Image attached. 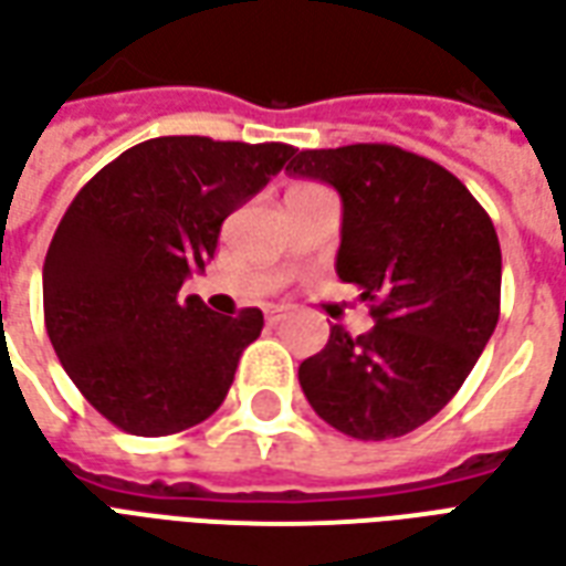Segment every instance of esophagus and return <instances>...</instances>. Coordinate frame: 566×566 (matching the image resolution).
<instances>
[{"label": "esophagus", "mask_w": 566, "mask_h": 566, "mask_svg": "<svg viewBox=\"0 0 566 566\" xmlns=\"http://www.w3.org/2000/svg\"><path fill=\"white\" fill-rule=\"evenodd\" d=\"M284 318H287V308H284V306H270V308H266V324H270V327H275V324H282Z\"/></svg>", "instance_id": "esophagus-1"}]
</instances>
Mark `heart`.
<instances>
[{"label":"heart","instance_id":"1","mask_svg":"<svg viewBox=\"0 0 566 566\" xmlns=\"http://www.w3.org/2000/svg\"><path fill=\"white\" fill-rule=\"evenodd\" d=\"M306 187H312V185H300V187H294V190H306Z\"/></svg>","mask_w":566,"mask_h":566}]
</instances>
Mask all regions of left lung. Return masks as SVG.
<instances>
[{
  "instance_id": "left-lung-1",
  "label": "left lung",
  "mask_w": 566,
  "mask_h": 566,
  "mask_svg": "<svg viewBox=\"0 0 566 566\" xmlns=\"http://www.w3.org/2000/svg\"><path fill=\"white\" fill-rule=\"evenodd\" d=\"M287 172L339 193L336 272L376 318L360 336L333 324L300 364L303 394L348 437H403L458 394L497 327L494 223L449 169L397 145L300 150Z\"/></svg>"
}]
</instances>
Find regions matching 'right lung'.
<instances>
[{
	"instance_id": "1",
	"label": "right lung",
	"mask_w": 566,
	"mask_h": 566,
	"mask_svg": "<svg viewBox=\"0 0 566 566\" xmlns=\"http://www.w3.org/2000/svg\"><path fill=\"white\" fill-rule=\"evenodd\" d=\"M294 157L282 142L160 136L103 166L63 214L42 272L44 327L87 403L136 437H169L223 403L263 312L181 296L223 218Z\"/></svg>"
}]
</instances>
